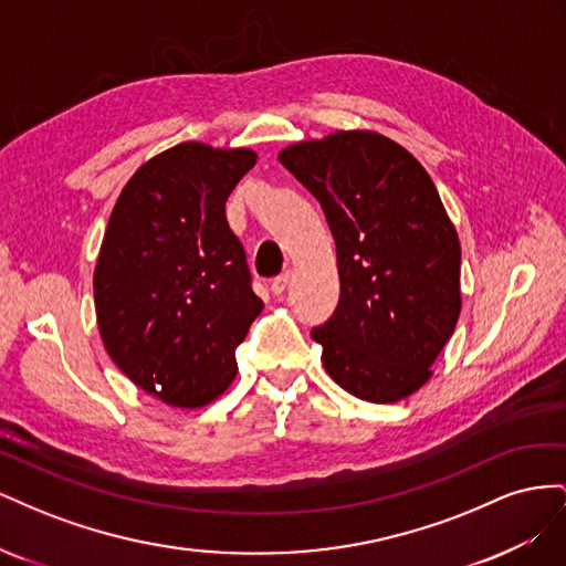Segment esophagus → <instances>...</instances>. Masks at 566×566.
I'll return each mask as SVG.
<instances>
[{"label":"esophagus","instance_id":"1","mask_svg":"<svg viewBox=\"0 0 566 566\" xmlns=\"http://www.w3.org/2000/svg\"><path fill=\"white\" fill-rule=\"evenodd\" d=\"M287 285H290V271H283V273H279L276 279L271 281V293L273 295H283L285 290H287Z\"/></svg>","mask_w":566,"mask_h":566}]
</instances>
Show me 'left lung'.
I'll list each match as a JSON object with an SVG mask.
<instances>
[{
  "mask_svg": "<svg viewBox=\"0 0 566 566\" xmlns=\"http://www.w3.org/2000/svg\"><path fill=\"white\" fill-rule=\"evenodd\" d=\"M281 165L328 219L339 302L312 328L331 378L391 403L430 380L460 316V243L437 186L406 148L375 132L287 146Z\"/></svg>",
  "mask_w": 566,
  "mask_h": 566,
  "instance_id": "1",
  "label": "left lung"
}]
</instances>
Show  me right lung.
<instances>
[{
    "label": "right lung",
    "mask_w": 566,
    "mask_h": 566,
    "mask_svg": "<svg viewBox=\"0 0 566 566\" xmlns=\"http://www.w3.org/2000/svg\"><path fill=\"white\" fill-rule=\"evenodd\" d=\"M248 148L179 144L136 169L94 271L101 339L117 368L169 406L198 408L235 378V349L264 302L227 200Z\"/></svg>",
    "instance_id": "add662e5"
}]
</instances>
